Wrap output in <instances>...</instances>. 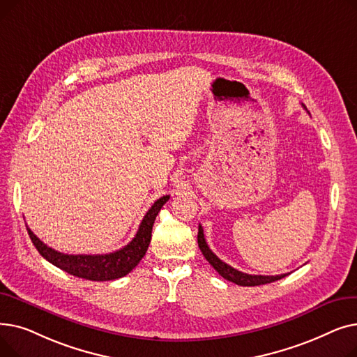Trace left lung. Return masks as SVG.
Segmentation results:
<instances>
[{"label":"left lung","instance_id":"1","mask_svg":"<svg viewBox=\"0 0 357 357\" xmlns=\"http://www.w3.org/2000/svg\"><path fill=\"white\" fill-rule=\"evenodd\" d=\"M305 108V107H304ZM307 109V108H305ZM198 246L204 255V257L210 261V265L224 278L230 280V282L240 285V287H257V285H265V284H271L275 282V280H279L285 278L289 273H284V275H275V276H265V275H249L245 272H240L234 268H231L230 265L224 264L222 260H220L213 250L208 248L207 241H205L204 237V230L199 226L198 227Z\"/></svg>","mask_w":357,"mask_h":357}]
</instances>
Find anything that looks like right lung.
I'll return each instance as SVG.
<instances>
[{
  "label": "right lung",
  "instance_id": "1",
  "mask_svg": "<svg viewBox=\"0 0 357 357\" xmlns=\"http://www.w3.org/2000/svg\"><path fill=\"white\" fill-rule=\"evenodd\" d=\"M169 199V195L159 198L143 217L139 230L128 245L123 249L107 253V255H65L58 250L49 248L47 245L37 237L26 224L29 236L37 249L47 261L56 268H59L73 276L88 279V280H112L126 276L133 271L142 257L146 255L147 248L152 238V229L156 215L160 208Z\"/></svg>",
  "mask_w": 357,
  "mask_h": 357
}]
</instances>
